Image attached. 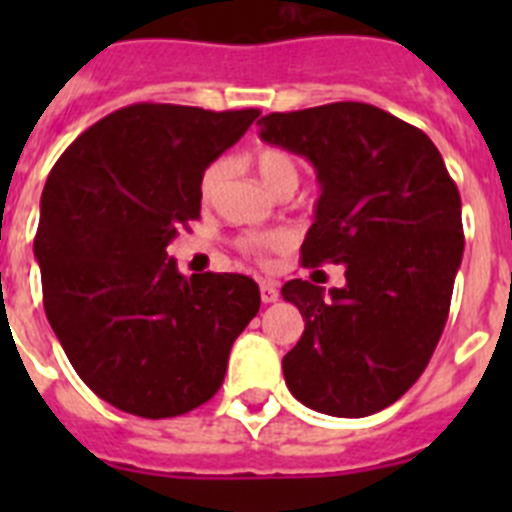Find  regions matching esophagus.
I'll return each instance as SVG.
<instances>
[{
    "mask_svg": "<svg viewBox=\"0 0 512 512\" xmlns=\"http://www.w3.org/2000/svg\"><path fill=\"white\" fill-rule=\"evenodd\" d=\"M259 289H261V302H264V305H271V302L279 300V289L274 282H261Z\"/></svg>",
    "mask_w": 512,
    "mask_h": 512,
    "instance_id": "obj_1",
    "label": "esophagus"
}]
</instances>
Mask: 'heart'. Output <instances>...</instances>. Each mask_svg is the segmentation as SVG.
I'll list each match as a JSON object with an SVG mask.
<instances>
[{
	"label": "heart",
	"mask_w": 512,
	"mask_h": 512,
	"mask_svg": "<svg viewBox=\"0 0 512 512\" xmlns=\"http://www.w3.org/2000/svg\"><path fill=\"white\" fill-rule=\"evenodd\" d=\"M253 166H256V174L261 176V182L266 184L269 189L279 192L284 187H295L300 184V161H297L295 153L284 151V148H259L256 156H253ZM223 176H225V161H212L205 171H202V179H200V194L202 200H212L215 192L220 189L223 184ZM284 238L277 233H269V235H243L241 241H238V248L248 256H256V259H264L266 253L277 251L282 248Z\"/></svg>",
	"instance_id": "obj_1"
}]
</instances>
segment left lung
<instances>
[{"mask_svg": "<svg viewBox=\"0 0 512 512\" xmlns=\"http://www.w3.org/2000/svg\"><path fill=\"white\" fill-rule=\"evenodd\" d=\"M259 128L318 171L302 266H346V287L328 295L302 279L282 287L305 320L282 359L289 392L336 418L379 413L418 382L449 318L464 253L459 189L433 140L374 104L271 112Z\"/></svg>", "mask_w": 512, "mask_h": 512, "instance_id": "left-lung-1", "label": "left lung"}]
</instances>
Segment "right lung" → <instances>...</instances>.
I'll list each match as a JSON object with an SVG mask.
<instances>
[{
  "label": "right lung",
  "mask_w": 512,
  "mask_h": 512,
  "mask_svg": "<svg viewBox=\"0 0 512 512\" xmlns=\"http://www.w3.org/2000/svg\"><path fill=\"white\" fill-rule=\"evenodd\" d=\"M259 115L130 104L48 174L35 233L45 315L76 374L117 410L158 420L205 405L259 312L251 277L187 279L166 253L200 217L202 171Z\"/></svg>",
  "instance_id": "1"
}]
</instances>
